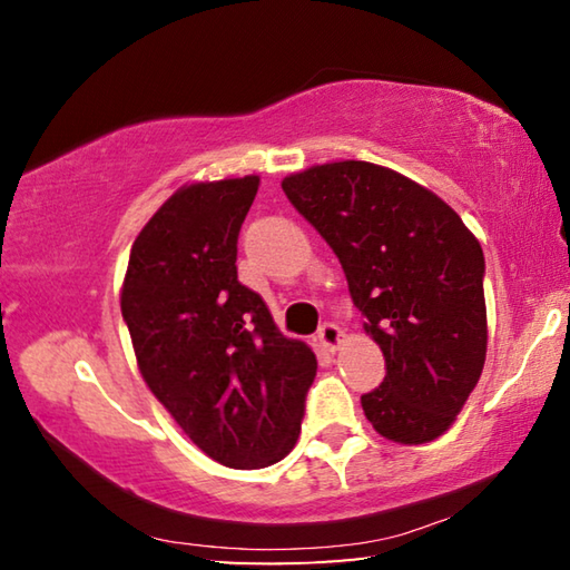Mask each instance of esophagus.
<instances>
[{
  "mask_svg": "<svg viewBox=\"0 0 570 570\" xmlns=\"http://www.w3.org/2000/svg\"><path fill=\"white\" fill-rule=\"evenodd\" d=\"M316 336H320V344L324 346V350L326 352H336V350H340V346H342V330H340V326H336V324H324L322 326V330H320V334H316Z\"/></svg>",
  "mask_w": 570,
  "mask_h": 570,
  "instance_id": "obj_1",
  "label": "esophagus"
}]
</instances>
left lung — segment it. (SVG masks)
Segmentation results:
<instances>
[{
    "instance_id": "1",
    "label": "left lung",
    "mask_w": 570,
    "mask_h": 570,
    "mask_svg": "<svg viewBox=\"0 0 570 570\" xmlns=\"http://www.w3.org/2000/svg\"><path fill=\"white\" fill-rule=\"evenodd\" d=\"M282 188L340 258L387 362V377L362 397L366 420L400 445L445 435L488 352L480 240L440 196L377 163H324Z\"/></svg>"
}]
</instances>
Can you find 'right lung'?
Instances as JSON below:
<instances>
[{
  "instance_id": "right-lung-1",
  "label": "right lung",
  "mask_w": 570,
  "mask_h": 570,
  "mask_svg": "<svg viewBox=\"0 0 570 570\" xmlns=\"http://www.w3.org/2000/svg\"><path fill=\"white\" fill-rule=\"evenodd\" d=\"M258 176L180 186L140 228L120 288L148 390L193 445L236 470L284 460L302 432L316 356L238 282V230Z\"/></svg>"
}]
</instances>
